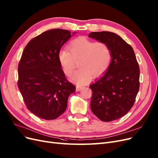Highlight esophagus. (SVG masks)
<instances>
[{"mask_svg": "<svg viewBox=\"0 0 158 158\" xmlns=\"http://www.w3.org/2000/svg\"><path fill=\"white\" fill-rule=\"evenodd\" d=\"M83 89V87H81V86H77V88H76V91H80V90H81Z\"/></svg>", "mask_w": 158, "mask_h": 158, "instance_id": "1", "label": "esophagus"}]
</instances>
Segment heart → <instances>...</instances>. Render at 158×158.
I'll return each mask as SVG.
<instances>
[{
    "label": "heart",
    "mask_w": 158,
    "mask_h": 158,
    "mask_svg": "<svg viewBox=\"0 0 158 158\" xmlns=\"http://www.w3.org/2000/svg\"><path fill=\"white\" fill-rule=\"evenodd\" d=\"M69 53L61 50L58 53V60L63 71L70 76L75 67V61H78L80 69L71 77V80L78 85L87 84L94 77L104 74L111 63L112 50L105 42H95L85 37H78L73 40L68 46Z\"/></svg>",
    "instance_id": "obj_1"
}]
</instances>
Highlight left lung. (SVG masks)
I'll return each instance as SVG.
<instances>
[{"mask_svg":"<svg viewBox=\"0 0 158 158\" xmlns=\"http://www.w3.org/2000/svg\"><path fill=\"white\" fill-rule=\"evenodd\" d=\"M89 37L110 46L109 67L89 88L91 109L102 122L122 118L131 110L139 89L140 69L133 48L119 35L108 31L92 32Z\"/></svg>","mask_w":158,"mask_h":158,"instance_id":"8db88e82","label":"left lung"}]
</instances>
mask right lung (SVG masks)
I'll return each instance as SVG.
<instances>
[{
    "label": "right lung",
    "mask_w": 158,
    "mask_h": 158,
    "mask_svg": "<svg viewBox=\"0 0 158 158\" xmlns=\"http://www.w3.org/2000/svg\"><path fill=\"white\" fill-rule=\"evenodd\" d=\"M71 36L69 31L60 29L42 32L27 44L19 63L18 85L25 105L46 120L61 116L69 95L75 92L58 60L61 48Z\"/></svg>",
    "instance_id": "add662e5"
}]
</instances>
